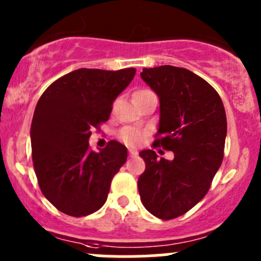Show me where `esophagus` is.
Segmentation results:
<instances>
[{"mask_svg": "<svg viewBox=\"0 0 261 261\" xmlns=\"http://www.w3.org/2000/svg\"><path fill=\"white\" fill-rule=\"evenodd\" d=\"M128 154H130L131 158H134V156H136V155H138V151H136V150H134V149H130V150H128Z\"/></svg>", "mask_w": 261, "mask_h": 261, "instance_id": "1", "label": "esophagus"}]
</instances>
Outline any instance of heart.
I'll return each mask as SVG.
<instances>
[{
  "mask_svg": "<svg viewBox=\"0 0 261 261\" xmlns=\"http://www.w3.org/2000/svg\"><path fill=\"white\" fill-rule=\"evenodd\" d=\"M152 92L150 89H139L134 93V97H144L147 94H151ZM141 138H143V131H140L136 127H125L121 130L120 139L128 146H136L140 143Z\"/></svg>",
  "mask_w": 261,
  "mask_h": 261,
  "instance_id": "heart-1",
  "label": "heart"
}]
</instances>
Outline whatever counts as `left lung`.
Returning <instances> with one entry per match:
<instances>
[{
  "label": "left lung",
  "mask_w": 261,
  "mask_h": 261,
  "mask_svg": "<svg viewBox=\"0 0 261 261\" xmlns=\"http://www.w3.org/2000/svg\"><path fill=\"white\" fill-rule=\"evenodd\" d=\"M160 101L155 147L174 159L143 150L145 172L138 187L144 207L160 220L179 217L207 194L223 159L227 121L222 99L203 78L186 68L160 65L140 73Z\"/></svg>",
  "instance_id": "obj_1"
}]
</instances>
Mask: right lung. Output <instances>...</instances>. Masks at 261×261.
<instances>
[{
	"instance_id": "obj_1",
	"label": "right lung",
	"mask_w": 261,
	"mask_h": 261,
	"mask_svg": "<svg viewBox=\"0 0 261 261\" xmlns=\"http://www.w3.org/2000/svg\"><path fill=\"white\" fill-rule=\"evenodd\" d=\"M135 73V68H81L53 82L41 94L30 131L34 169L44 197L60 212L82 217L106 202L127 149L111 140L94 152L88 140L92 130L109 120L112 103Z\"/></svg>"
}]
</instances>
